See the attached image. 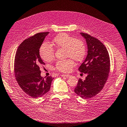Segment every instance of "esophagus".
I'll return each mask as SVG.
<instances>
[{
  "mask_svg": "<svg viewBox=\"0 0 127 127\" xmlns=\"http://www.w3.org/2000/svg\"><path fill=\"white\" fill-rule=\"evenodd\" d=\"M61 76L64 77H68L70 76V75H68V74H63V75H61Z\"/></svg>",
  "mask_w": 127,
  "mask_h": 127,
  "instance_id": "esophagus-1",
  "label": "esophagus"
}]
</instances>
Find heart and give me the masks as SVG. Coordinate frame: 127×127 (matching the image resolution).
I'll return each instance as SVG.
<instances>
[{
    "instance_id": "obj_1",
    "label": "heart",
    "mask_w": 127,
    "mask_h": 127,
    "mask_svg": "<svg viewBox=\"0 0 127 127\" xmlns=\"http://www.w3.org/2000/svg\"><path fill=\"white\" fill-rule=\"evenodd\" d=\"M51 46L58 49H64L65 57L70 58L58 61L55 65V68L63 73L70 71L75 65L74 60L80 62L86 54V48L84 41L66 33H61L55 37L51 41ZM39 53L46 62H50L54 57V49L48 43H43L41 46Z\"/></svg>"
}]
</instances>
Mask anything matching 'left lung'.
Instances as JSON below:
<instances>
[{"instance_id":"left-lung-1","label":"left lung","mask_w":127,"mask_h":127,"mask_svg":"<svg viewBox=\"0 0 127 127\" xmlns=\"http://www.w3.org/2000/svg\"><path fill=\"white\" fill-rule=\"evenodd\" d=\"M80 34L86 40L88 50L78 70L87 76L84 80L79 79L74 91L81 97L89 99L100 92L105 84L110 70V59L106 48L100 40L86 33Z\"/></svg>"}]
</instances>
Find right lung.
<instances>
[{"label": "right lung", "mask_w": 127, "mask_h": 127, "mask_svg": "<svg viewBox=\"0 0 127 127\" xmlns=\"http://www.w3.org/2000/svg\"><path fill=\"white\" fill-rule=\"evenodd\" d=\"M49 32L36 34L24 40L16 52L14 72L16 81L22 90L32 98H38L50 90L53 78L40 76V66L45 65L39 49Z\"/></svg>", "instance_id": "obj_1"}]
</instances>
